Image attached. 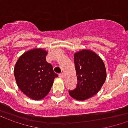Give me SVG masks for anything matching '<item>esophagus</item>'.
Listing matches in <instances>:
<instances>
[{
    "mask_svg": "<svg viewBox=\"0 0 128 128\" xmlns=\"http://www.w3.org/2000/svg\"><path fill=\"white\" fill-rule=\"evenodd\" d=\"M64 74L63 73H61V74H59V78H64Z\"/></svg>",
    "mask_w": 128,
    "mask_h": 128,
    "instance_id": "obj_1",
    "label": "esophagus"
}]
</instances>
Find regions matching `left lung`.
<instances>
[{
	"instance_id": "8db88e82",
	"label": "left lung",
	"mask_w": 128,
	"mask_h": 128,
	"mask_svg": "<svg viewBox=\"0 0 128 128\" xmlns=\"http://www.w3.org/2000/svg\"><path fill=\"white\" fill-rule=\"evenodd\" d=\"M77 75V87L69 91L70 95L84 101L98 94L106 80V66L98 55L91 50L84 49L74 54Z\"/></svg>"
}]
</instances>
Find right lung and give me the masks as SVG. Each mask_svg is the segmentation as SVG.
I'll return each mask as SVG.
<instances>
[{
  "instance_id": "right-lung-1",
  "label": "right lung",
  "mask_w": 128,
  "mask_h": 128,
  "mask_svg": "<svg viewBox=\"0 0 128 128\" xmlns=\"http://www.w3.org/2000/svg\"><path fill=\"white\" fill-rule=\"evenodd\" d=\"M48 51L34 48L25 52L18 59L14 74L18 88L28 98L34 100L44 98L58 75L46 61Z\"/></svg>"
}]
</instances>
